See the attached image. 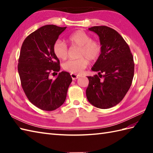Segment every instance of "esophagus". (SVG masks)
I'll use <instances>...</instances> for the list:
<instances>
[{
	"label": "esophagus",
	"mask_w": 153,
	"mask_h": 153,
	"mask_svg": "<svg viewBox=\"0 0 153 153\" xmlns=\"http://www.w3.org/2000/svg\"><path fill=\"white\" fill-rule=\"evenodd\" d=\"M70 75H71V78H72V79H73V80L76 79H77V78H78V77H79V76H77V75H76V74H71Z\"/></svg>",
	"instance_id": "esophagus-1"
}]
</instances>
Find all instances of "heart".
Segmentation results:
<instances>
[{"label":"heart","mask_w":153,"mask_h":153,"mask_svg":"<svg viewBox=\"0 0 153 153\" xmlns=\"http://www.w3.org/2000/svg\"><path fill=\"white\" fill-rule=\"evenodd\" d=\"M71 46L79 47L77 59L70 60L63 64V68L71 74H80L90 62L95 61L100 56L102 51L101 44L98 41L92 40L89 34L82 30L71 33L68 38ZM53 52L58 58L65 60L68 57V49L66 44L58 39L53 45Z\"/></svg>","instance_id":"b5f03b06"}]
</instances>
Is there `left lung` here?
Wrapping results in <instances>:
<instances>
[{"label": "left lung", "mask_w": 153, "mask_h": 153, "mask_svg": "<svg viewBox=\"0 0 153 153\" xmlns=\"http://www.w3.org/2000/svg\"><path fill=\"white\" fill-rule=\"evenodd\" d=\"M99 35L102 51L91 70L98 75L87 76L88 101L106 109L121 102L130 88L134 76V57L128 45L118 32L101 25L89 28Z\"/></svg>", "instance_id": "obj_1"}]
</instances>
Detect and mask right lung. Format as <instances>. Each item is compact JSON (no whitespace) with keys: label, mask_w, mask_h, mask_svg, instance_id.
I'll use <instances>...</instances> for the list:
<instances>
[{"label":"right lung","mask_w":153,"mask_h":153,"mask_svg":"<svg viewBox=\"0 0 153 153\" xmlns=\"http://www.w3.org/2000/svg\"><path fill=\"white\" fill-rule=\"evenodd\" d=\"M66 29L54 25L39 28L25 38L19 54L18 70L22 89L33 105L46 111L63 105L72 82L66 71L58 74L55 79L51 78L60 69L53 45Z\"/></svg>","instance_id":"1"}]
</instances>
